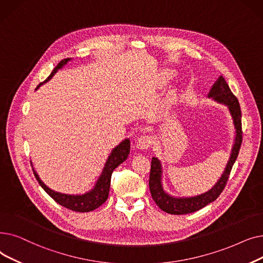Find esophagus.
Returning <instances> with one entry per match:
<instances>
[{
	"mask_svg": "<svg viewBox=\"0 0 263 263\" xmlns=\"http://www.w3.org/2000/svg\"><path fill=\"white\" fill-rule=\"evenodd\" d=\"M153 143V139L151 136H147V135H143L140 136L138 139L136 140V147L138 149H145L147 147H149Z\"/></svg>",
	"mask_w": 263,
	"mask_h": 263,
	"instance_id": "1",
	"label": "esophagus"
}]
</instances>
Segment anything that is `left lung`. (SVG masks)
Here are the masks:
<instances>
[{"label":"left lung","mask_w":263,"mask_h":263,"mask_svg":"<svg viewBox=\"0 0 263 263\" xmlns=\"http://www.w3.org/2000/svg\"><path fill=\"white\" fill-rule=\"evenodd\" d=\"M208 98L224 105L228 109L229 115L232 120L234 128V139L231 147V153L227 165L218 181L214 186L208 192L190 197H177L172 196L164 190L162 184V165L158 157H152L151 162V174H149V192L155 203L166 213L174 215L190 214L200 209L204 208L209 203L215 201L218 196L223 191L224 186L228 181L230 171L237 155L242 143V127H241V109L236 97L232 94L229 89V85L224 81L222 76H219L217 80L212 85L211 90L208 93Z\"/></svg>","instance_id":"left-lung-1"}]
</instances>
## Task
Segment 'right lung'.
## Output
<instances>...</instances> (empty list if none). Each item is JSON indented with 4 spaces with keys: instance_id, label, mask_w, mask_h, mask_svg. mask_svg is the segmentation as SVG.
<instances>
[{
    "instance_id": "right-lung-1",
    "label": "right lung",
    "mask_w": 263,
    "mask_h": 263,
    "mask_svg": "<svg viewBox=\"0 0 263 263\" xmlns=\"http://www.w3.org/2000/svg\"><path fill=\"white\" fill-rule=\"evenodd\" d=\"M71 59H64L62 60L60 63L55 66V68L52 70V72L50 73V76L45 80V82L41 83L39 86L36 87L40 89V86L46 82H48L50 79H51L54 74L57 73L58 70L63 68L68 62H70ZM130 151V141L128 138L122 140L116 147L112 148L111 153L109 154L105 166L103 168V171L101 173V176L98 177L97 181L95 182L94 186L90 191L85 192L84 194H76V195H70V194H64V193H60L55 192L53 190L48 187L40 178L39 174L35 171L34 167L33 172L36 180L39 181L40 185L43 187L44 191L51 197L55 202L59 204L63 205L66 209H69L74 212H81V213H84V212H91L96 210L97 208L101 206L108 198L109 195V190H110V181H111V176L114 170L120 166L123 161L127 159ZM31 165L33 166L32 161Z\"/></svg>"
}]
</instances>
